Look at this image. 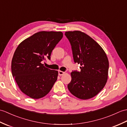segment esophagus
Listing matches in <instances>:
<instances>
[{"label":"esophagus","instance_id":"obj_1","mask_svg":"<svg viewBox=\"0 0 127 127\" xmlns=\"http://www.w3.org/2000/svg\"><path fill=\"white\" fill-rule=\"evenodd\" d=\"M65 72H63V71H58V75L59 76H62V75H63L64 73Z\"/></svg>","mask_w":127,"mask_h":127}]
</instances>
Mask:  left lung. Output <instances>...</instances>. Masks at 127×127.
I'll return each instance as SVG.
<instances>
[{
	"label": "left lung",
	"instance_id": "obj_1",
	"mask_svg": "<svg viewBox=\"0 0 127 127\" xmlns=\"http://www.w3.org/2000/svg\"><path fill=\"white\" fill-rule=\"evenodd\" d=\"M71 46L73 61L80 64V71H72L71 81L67 85L70 92L82 99L97 95L107 83L109 61L99 44L84 32H65Z\"/></svg>",
	"mask_w": 127,
	"mask_h": 127
}]
</instances>
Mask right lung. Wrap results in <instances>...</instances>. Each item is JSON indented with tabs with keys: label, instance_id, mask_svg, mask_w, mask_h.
<instances>
[{
	"label": "right lung",
	"instance_id": "right-lung-1",
	"mask_svg": "<svg viewBox=\"0 0 127 127\" xmlns=\"http://www.w3.org/2000/svg\"><path fill=\"white\" fill-rule=\"evenodd\" d=\"M63 37L62 32L40 31L25 39L18 46L12 60L11 71L20 90L32 98L43 97L57 81L58 71L44 66Z\"/></svg>",
	"mask_w": 127,
	"mask_h": 127
}]
</instances>
